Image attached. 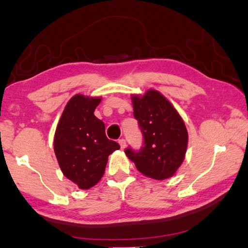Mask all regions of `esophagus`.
<instances>
[{
  "mask_svg": "<svg viewBox=\"0 0 248 248\" xmlns=\"http://www.w3.org/2000/svg\"><path fill=\"white\" fill-rule=\"evenodd\" d=\"M119 144H120V146H121V149H124L125 147H126V140L122 138V140H119Z\"/></svg>",
  "mask_w": 248,
  "mask_h": 248,
  "instance_id": "esophagus-1",
  "label": "esophagus"
}]
</instances>
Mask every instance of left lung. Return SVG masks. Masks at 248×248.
Wrapping results in <instances>:
<instances>
[{
  "instance_id": "obj_1",
  "label": "left lung",
  "mask_w": 248,
  "mask_h": 248,
  "mask_svg": "<svg viewBox=\"0 0 248 248\" xmlns=\"http://www.w3.org/2000/svg\"><path fill=\"white\" fill-rule=\"evenodd\" d=\"M134 116L144 136L140 151L125 150L137 170L154 180H166L175 174L183 163L188 134L179 112L157 90L132 95Z\"/></svg>"
}]
</instances>
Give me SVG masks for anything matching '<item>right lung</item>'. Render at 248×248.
<instances>
[{"label": "right lung", "instance_id": "right-lung-1", "mask_svg": "<svg viewBox=\"0 0 248 248\" xmlns=\"http://www.w3.org/2000/svg\"><path fill=\"white\" fill-rule=\"evenodd\" d=\"M101 97L75 94L67 102L56 126L54 153L63 174L80 189H89L101 180L108 157L120 149L108 140L104 123L93 112Z\"/></svg>", "mask_w": 248, "mask_h": 248}]
</instances>
